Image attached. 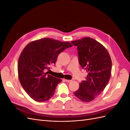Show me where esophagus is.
<instances>
[{"instance_id": "obj_1", "label": "esophagus", "mask_w": 130, "mask_h": 130, "mask_svg": "<svg viewBox=\"0 0 130 130\" xmlns=\"http://www.w3.org/2000/svg\"><path fill=\"white\" fill-rule=\"evenodd\" d=\"M65 81L67 82H68V83H70V82H71L72 81V80H65Z\"/></svg>"}]
</instances>
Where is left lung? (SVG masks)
<instances>
[{
	"mask_svg": "<svg viewBox=\"0 0 130 130\" xmlns=\"http://www.w3.org/2000/svg\"><path fill=\"white\" fill-rule=\"evenodd\" d=\"M71 43L77 46L79 64L88 72L74 94L81 101L89 102L107 86L111 75V58L105 47L93 38L85 37Z\"/></svg>",
	"mask_w": 130,
	"mask_h": 130,
	"instance_id": "left-lung-1",
	"label": "left lung"
}]
</instances>
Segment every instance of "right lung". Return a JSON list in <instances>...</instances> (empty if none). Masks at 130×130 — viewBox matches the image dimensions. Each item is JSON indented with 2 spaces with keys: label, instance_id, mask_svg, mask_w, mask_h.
<instances>
[{
  "label": "right lung",
  "instance_id": "obj_1",
  "mask_svg": "<svg viewBox=\"0 0 130 130\" xmlns=\"http://www.w3.org/2000/svg\"><path fill=\"white\" fill-rule=\"evenodd\" d=\"M72 46L68 42L44 38L29 43L23 50L18 59V74L23 88L34 100H48L62 81L50 75L47 70L55 64L58 55Z\"/></svg>",
  "mask_w": 130,
  "mask_h": 130
}]
</instances>
